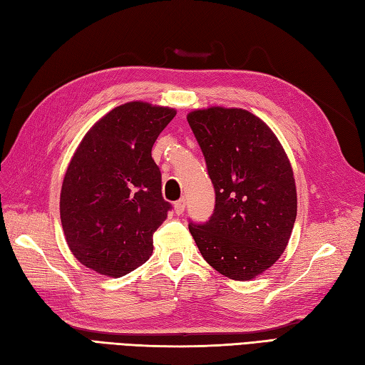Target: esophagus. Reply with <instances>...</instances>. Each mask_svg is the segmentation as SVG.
<instances>
[{
    "label": "esophagus",
    "instance_id": "1",
    "mask_svg": "<svg viewBox=\"0 0 365 365\" xmlns=\"http://www.w3.org/2000/svg\"><path fill=\"white\" fill-rule=\"evenodd\" d=\"M184 210H185V200H184V198L178 200V202L175 203V212H176L178 215H181V214L184 212Z\"/></svg>",
    "mask_w": 365,
    "mask_h": 365
}]
</instances>
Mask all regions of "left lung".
I'll return each instance as SVG.
<instances>
[{
  "label": "left lung",
  "instance_id": "8db88e82",
  "mask_svg": "<svg viewBox=\"0 0 365 365\" xmlns=\"http://www.w3.org/2000/svg\"><path fill=\"white\" fill-rule=\"evenodd\" d=\"M206 160L215 206L189 224L200 254L215 271L250 280L277 262L296 220L293 170L274 132L250 111L211 107L187 115Z\"/></svg>",
  "mask_w": 365,
  "mask_h": 365
}]
</instances>
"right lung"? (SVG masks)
Returning <instances> with one entry per match:
<instances>
[{"mask_svg": "<svg viewBox=\"0 0 365 365\" xmlns=\"http://www.w3.org/2000/svg\"><path fill=\"white\" fill-rule=\"evenodd\" d=\"M176 110L128 102L96 123L64 175L59 214L81 264L121 277L153 254V235L172 205L162 197L154 141Z\"/></svg>", "mask_w": 365, "mask_h": 365, "instance_id": "add662e5", "label": "right lung"}]
</instances>
